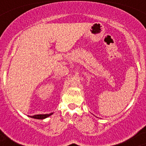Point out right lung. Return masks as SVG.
Here are the masks:
<instances>
[{"mask_svg": "<svg viewBox=\"0 0 146 146\" xmlns=\"http://www.w3.org/2000/svg\"><path fill=\"white\" fill-rule=\"evenodd\" d=\"M53 113H50L49 114H39V115H32V116H28L31 117L32 118H35V119H44L46 118H48L49 116L52 115Z\"/></svg>", "mask_w": 146, "mask_h": 146, "instance_id": "1", "label": "right lung"}]
</instances>
